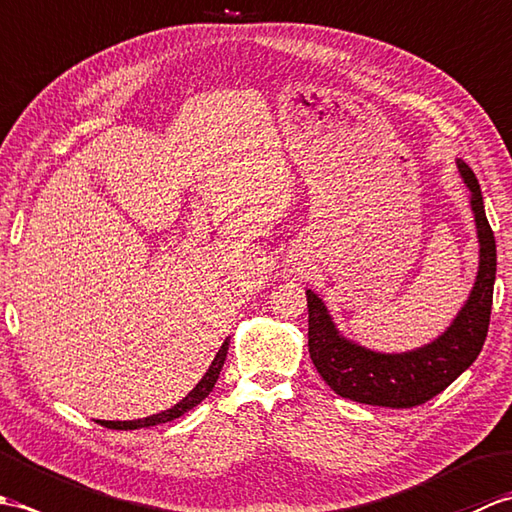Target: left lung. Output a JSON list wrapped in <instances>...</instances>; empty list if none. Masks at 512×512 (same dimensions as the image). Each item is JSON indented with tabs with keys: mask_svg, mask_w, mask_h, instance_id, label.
Masks as SVG:
<instances>
[{
	"mask_svg": "<svg viewBox=\"0 0 512 512\" xmlns=\"http://www.w3.org/2000/svg\"><path fill=\"white\" fill-rule=\"evenodd\" d=\"M458 171L471 191L480 266L469 299L438 339L400 354L374 352L345 339L323 299L306 290L310 358L321 378L339 396L374 407H416L447 389L482 352L491 321L497 250L486 220L480 182L462 160H458Z\"/></svg>",
	"mask_w": 512,
	"mask_h": 512,
	"instance_id": "8db88e82",
	"label": "left lung"
}]
</instances>
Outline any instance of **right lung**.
Instances as JSON below:
<instances>
[{"instance_id":"right-lung-1","label":"right lung","mask_w":512,"mask_h":512,"mask_svg":"<svg viewBox=\"0 0 512 512\" xmlns=\"http://www.w3.org/2000/svg\"><path fill=\"white\" fill-rule=\"evenodd\" d=\"M226 352H228V339L222 343L220 352L215 354L213 363L209 367V372H206L202 376V380L198 385L193 387V391H189L187 398H182L178 405H173L171 409L167 411H160L156 413V416H149V418H143V420H134V422H103L105 427H112V429H140V427H156V424H162V422H171L180 418L182 413H187L189 409H193L195 405H200V402L211 394L215 383H217V376H220L222 372V365L226 361Z\"/></svg>"}]
</instances>
